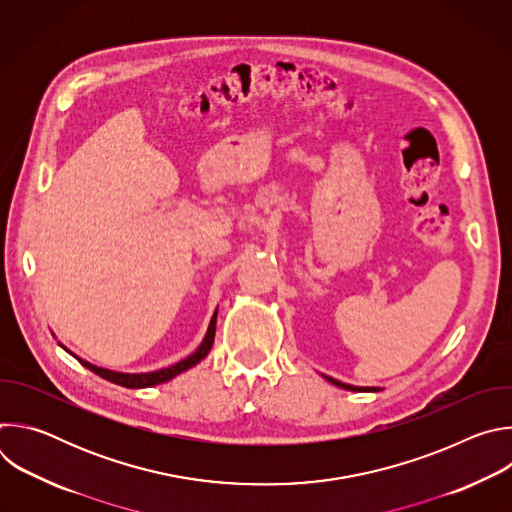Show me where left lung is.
<instances>
[{"label": "left lung", "instance_id": "8db88e82", "mask_svg": "<svg viewBox=\"0 0 512 512\" xmlns=\"http://www.w3.org/2000/svg\"><path fill=\"white\" fill-rule=\"evenodd\" d=\"M332 385H336V387H340V389H346V391H379L377 387H354V385H346V383H340V381H336V379H332V377H326Z\"/></svg>", "mask_w": 512, "mask_h": 512}]
</instances>
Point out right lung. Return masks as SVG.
<instances>
[{
	"label": "right lung",
	"mask_w": 512,
	"mask_h": 512,
	"mask_svg": "<svg viewBox=\"0 0 512 512\" xmlns=\"http://www.w3.org/2000/svg\"><path fill=\"white\" fill-rule=\"evenodd\" d=\"M214 332H216V312L210 318V324H208V330H206V336H204L202 344L188 358L172 364V367H168V369H160V371H154V373H139V375L115 373V371H109V369H99V367H95V364H91V362H87V360H83V358H79L75 354H72V356H75L83 364V367H87L95 375H99V377H103V379H107V381H111L115 385H121V387H127V389H145V387H154V385L166 383V381L174 379L176 375L192 369L194 364H198L210 352L212 342H214Z\"/></svg>",
	"instance_id": "obj_1"
}]
</instances>
